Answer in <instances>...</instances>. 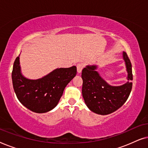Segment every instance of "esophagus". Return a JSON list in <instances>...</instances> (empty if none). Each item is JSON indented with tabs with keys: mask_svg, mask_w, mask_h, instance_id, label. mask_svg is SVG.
Listing matches in <instances>:
<instances>
[{
	"mask_svg": "<svg viewBox=\"0 0 148 148\" xmlns=\"http://www.w3.org/2000/svg\"><path fill=\"white\" fill-rule=\"evenodd\" d=\"M84 67V64L82 63H79L77 65V72L79 73L82 72V71Z\"/></svg>",
	"mask_w": 148,
	"mask_h": 148,
	"instance_id": "esophagus-1",
	"label": "esophagus"
}]
</instances>
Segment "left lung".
Returning <instances> with one entry per match:
<instances>
[{
	"instance_id": "obj_1",
	"label": "left lung",
	"mask_w": 148,
	"mask_h": 148,
	"mask_svg": "<svg viewBox=\"0 0 148 148\" xmlns=\"http://www.w3.org/2000/svg\"><path fill=\"white\" fill-rule=\"evenodd\" d=\"M123 59L128 73L126 84L121 86H111L96 71V65H88L82 70V95L90 110L96 114H110L121 108L128 99L132 89V66L125 52Z\"/></svg>"
}]
</instances>
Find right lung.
Returning <instances> with one entry per match:
<instances>
[{
  "label": "right lung",
  "instance_id": "add662e5",
  "mask_svg": "<svg viewBox=\"0 0 148 148\" xmlns=\"http://www.w3.org/2000/svg\"><path fill=\"white\" fill-rule=\"evenodd\" d=\"M77 74V67L56 69L44 77L29 79L23 76L19 56L14 62L12 82L16 96L26 108L36 113H44L56 106L63 91Z\"/></svg>",
  "mask_w": 148,
  "mask_h": 148
}]
</instances>
